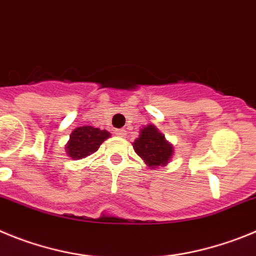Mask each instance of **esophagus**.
Returning a JSON list of instances; mask_svg holds the SVG:
<instances>
[{"instance_id": "esophagus-1", "label": "esophagus", "mask_w": 256, "mask_h": 256, "mask_svg": "<svg viewBox=\"0 0 256 256\" xmlns=\"http://www.w3.org/2000/svg\"><path fill=\"white\" fill-rule=\"evenodd\" d=\"M114 134H116V135H118V136H125L126 130L125 128H116V130H114Z\"/></svg>"}]
</instances>
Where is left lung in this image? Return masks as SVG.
Wrapping results in <instances>:
<instances>
[{
	"mask_svg": "<svg viewBox=\"0 0 256 256\" xmlns=\"http://www.w3.org/2000/svg\"><path fill=\"white\" fill-rule=\"evenodd\" d=\"M132 145L138 156H142L152 168L167 164L174 153L172 145L166 142L163 134L153 125L142 128L139 138L132 142Z\"/></svg>",
	"mask_w": 256,
	"mask_h": 256,
	"instance_id": "obj_1",
	"label": "left lung"
}]
</instances>
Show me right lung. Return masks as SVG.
<instances>
[{
  "mask_svg": "<svg viewBox=\"0 0 256 256\" xmlns=\"http://www.w3.org/2000/svg\"><path fill=\"white\" fill-rule=\"evenodd\" d=\"M110 132L100 130L93 126H82L71 132L70 142L66 145L68 156L74 160H82L98 150L103 142L110 138Z\"/></svg>",
  "mask_w": 256,
  "mask_h": 256,
  "instance_id": "add662e5",
  "label": "right lung"
}]
</instances>
